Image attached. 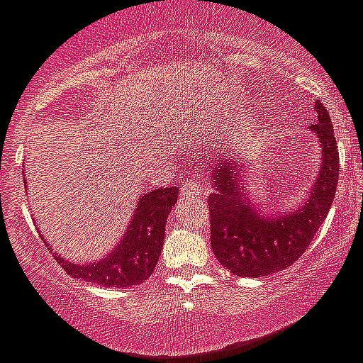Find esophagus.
<instances>
[{"instance_id":"34e87169","label":"esophagus","mask_w":363,"mask_h":363,"mask_svg":"<svg viewBox=\"0 0 363 363\" xmlns=\"http://www.w3.org/2000/svg\"><path fill=\"white\" fill-rule=\"evenodd\" d=\"M182 194H184L187 199L206 198L208 189H206L201 182H198V179H191V182H187V184L182 187Z\"/></svg>"}]
</instances>
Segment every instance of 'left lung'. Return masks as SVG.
<instances>
[{
	"label": "left lung",
	"mask_w": 363,
	"mask_h": 363,
	"mask_svg": "<svg viewBox=\"0 0 363 363\" xmlns=\"http://www.w3.org/2000/svg\"><path fill=\"white\" fill-rule=\"evenodd\" d=\"M315 112L317 121L310 130L323 150V165L310 196L294 210L267 213L251 203L240 182V153L210 164V244L219 264L233 274L260 278L287 269L305 253L326 219L339 184V144L326 106L315 101Z\"/></svg>",
	"instance_id": "obj_1"
}]
</instances>
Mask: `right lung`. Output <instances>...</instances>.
<instances>
[{
	"label": "right lung",
	"mask_w": 363,
	"mask_h": 363,
	"mask_svg": "<svg viewBox=\"0 0 363 363\" xmlns=\"http://www.w3.org/2000/svg\"><path fill=\"white\" fill-rule=\"evenodd\" d=\"M178 187H165L140 196L123 239L99 262L74 264L58 255L55 258L67 274L84 281L99 283L101 287H133L146 281L160 258L165 223L178 201Z\"/></svg>",
	"instance_id": "1"
}]
</instances>
